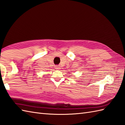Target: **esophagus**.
I'll list each match as a JSON object with an SVG mask.
<instances>
[{
    "instance_id": "esophagus-1",
    "label": "esophagus",
    "mask_w": 125,
    "mask_h": 125,
    "mask_svg": "<svg viewBox=\"0 0 125 125\" xmlns=\"http://www.w3.org/2000/svg\"><path fill=\"white\" fill-rule=\"evenodd\" d=\"M55 69H57V70H59V69H60V67L59 66H55Z\"/></svg>"
}]
</instances>
